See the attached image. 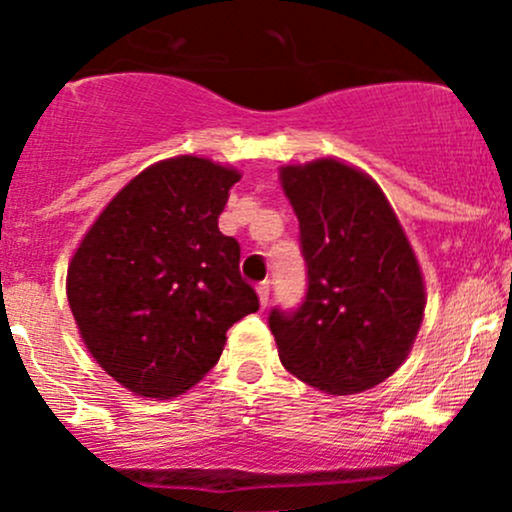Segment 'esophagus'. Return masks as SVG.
<instances>
[{
	"instance_id": "34e87169",
	"label": "esophagus",
	"mask_w": 512,
	"mask_h": 512,
	"mask_svg": "<svg viewBox=\"0 0 512 512\" xmlns=\"http://www.w3.org/2000/svg\"><path fill=\"white\" fill-rule=\"evenodd\" d=\"M257 296H260V306L265 308L269 301V284L267 282H262L260 286H257Z\"/></svg>"
}]
</instances>
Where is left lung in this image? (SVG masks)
<instances>
[{"label":"left lung","instance_id":"left-lung-1","mask_svg":"<svg viewBox=\"0 0 512 512\" xmlns=\"http://www.w3.org/2000/svg\"><path fill=\"white\" fill-rule=\"evenodd\" d=\"M299 218L308 289L296 311L272 308L279 359L335 396L374 389L411 352L425 286L396 213L369 174L323 157L279 172Z\"/></svg>","mask_w":512,"mask_h":512}]
</instances>
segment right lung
Returning a JSON list of instances; mask_svg holds the SVG:
<instances>
[{"label":"right lung","mask_w":512,"mask_h":512,"mask_svg":"<svg viewBox=\"0 0 512 512\" xmlns=\"http://www.w3.org/2000/svg\"><path fill=\"white\" fill-rule=\"evenodd\" d=\"M238 170L179 155L133 177L84 235L67 301L106 374L145 398L192 389L233 323L260 308L240 245L218 230Z\"/></svg>","instance_id":"obj_1"}]
</instances>
